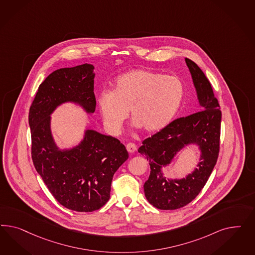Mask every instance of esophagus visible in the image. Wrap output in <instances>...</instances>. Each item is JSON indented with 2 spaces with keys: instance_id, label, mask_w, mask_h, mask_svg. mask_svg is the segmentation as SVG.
Listing matches in <instances>:
<instances>
[{
  "instance_id": "34e87169",
  "label": "esophagus",
  "mask_w": 255,
  "mask_h": 255,
  "mask_svg": "<svg viewBox=\"0 0 255 255\" xmlns=\"http://www.w3.org/2000/svg\"><path fill=\"white\" fill-rule=\"evenodd\" d=\"M126 149L128 150V152L130 153H133L136 150V146L133 143H128L126 145Z\"/></svg>"
}]
</instances>
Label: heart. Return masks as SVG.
<instances>
[{"instance_id": "1", "label": "heart", "mask_w": 255, "mask_h": 255, "mask_svg": "<svg viewBox=\"0 0 255 255\" xmlns=\"http://www.w3.org/2000/svg\"><path fill=\"white\" fill-rule=\"evenodd\" d=\"M183 93V84L175 76L132 70L117 78L112 92L101 93L98 108L105 127L112 133L121 131L128 109L135 126L160 131L175 116Z\"/></svg>"}]
</instances>
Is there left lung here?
Wrapping results in <instances>:
<instances>
[{
	"instance_id": "8db88e82",
	"label": "left lung",
	"mask_w": 255,
	"mask_h": 255,
	"mask_svg": "<svg viewBox=\"0 0 255 255\" xmlns=\"http://www.w3.org/2000/svg\"><path fill=\"white\" fill-rule=\"evenodd\" d=\"M185 62L193 77L200 111L173 121L145 139L138 148L150 166V175L144 184L146 198L155 208L164 210L180 209L199 194L216 164L220 151L222 111L219 102L198 65L188 58ZM190 143H196L201 148L199 168L185 179L163 178L162 166L169 164L181 148Z\"/></svg>"
}]
</instances>
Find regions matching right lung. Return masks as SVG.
Returning a JSON list of instances; mask_svg holds the SVG:
<instances>
[{
    "label": "right lung",
    "mask_w": 255,
    "mask_h": 255,
    "mask_svg": "<svg viewBox=\"0 0 255 255\" xmlns=\"http://www.w3.org/2000/svg\"><path fill=\"white\" fill-rule=\"evenodd\" d=\"M93 69L85 63L51 73L39 86L29 112L34 167L55 199L78 212L97 210L109 200L113 176L129 157L118 139L93 130H86L71 149L61 150L55 144L50 114L57 107L72 102L94 112Z\"/></svg>",
    "instance_id": "right-lung-1"
}]
</instances>
